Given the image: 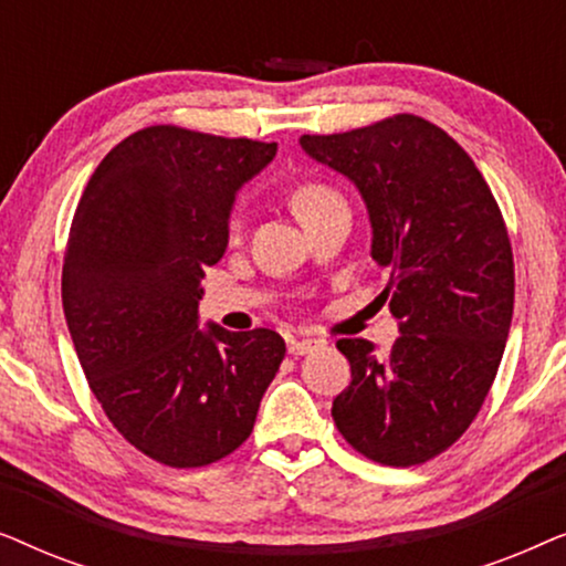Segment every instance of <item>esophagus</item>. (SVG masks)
I'll list each match as a JSON object with an SVG mask.
<instances>
[{
  "label": "esophagus",
  "mask_w": 566,
  "mask_h": 566,
  "mask_svg": "<svg viewBox=\"0 0 566 566\" xmlns=\"http://www.w3.org/2000/svg\"><path fill=\"white\" fill-rule=\"evenodd\" d=\"M319 345H322L319 339H312V337L291 339V343H289V353H291V355H306V353H314Z\"/></svg>",
  "instance_id": "1"
}]
</instances>
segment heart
Listing matches in <instances>:
<instances>
[{
	"label": "heart",
	"mask_w": 566,
	"mask_h": 566,
	"mask_svg": "<svg viewBox=\"0 0 566 566\" xmlns=\"http://www.w3.org/2000/svg\"><path fill=\"white\" fill-rule=\"evenodd\" d=\"M339 203H345L343 196H339L337 190H332L329 185H322V182L301 185V188L293 190L291 196V208L293 213L298 216L301 223L312 221L314 216L329 211L332 206H339ZM237 231H239V221L231 223V234H237Z\"/></svg>",
	"instance_id": "heart-1"
}]
</instances>
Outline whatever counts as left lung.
<instances>
[{"instance_id":"left-lung-1","label":"left lung","mask_w":566,"mask_h":566,"mask_svg":"<svg viewBox=\"0 0 566 566\" xmlns=\"http://www.w3.org/2000/svg\"><path fill=\"white\" fill-rule=\"evenodd\" d=\"M298 144L358 188L399 319L386 355L339 339L353 381L332 417L366 459L424 463L467 432L505 353L515 273L497 200L469 154L417 115Z\"/></svg>"}]
</instances>
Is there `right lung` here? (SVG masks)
<instances>
[{
  "label": "right lung",
  "mask_w": 566,
  "mask_h": 566,
  "mask_svg": "<svg viewBox=\"0 0 566 566\" xmlns=\"http://www.w3.org/2000/svg\"><path fill=\"white\" fill-rule=\"evenodd\" d=\"M277 144L177 126L136 130L76 206L61 298L90 389L123 438L175 469L250 438L285 355L273 329H200L203 270L223 258L237 192Z\"/></svg>",
  "instance_id": "right-lung-1"
}]
</instances>
